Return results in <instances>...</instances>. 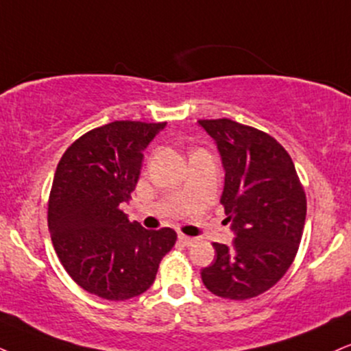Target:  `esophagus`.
<instances>
[{
    "label": "esophagus",
    "instance_id": "esophagus-1",
    "mask_svg": "<svg viewBox=\"0 0 351 351\" xmlns=\"http://www.w3.org/2000/svg\"><path fill=\"white\" fill-rule=\"evenodd\" d=\"M179 241L182 242L184 245H187V247H189V245L195 244L197 239H195V237H189V236H185V234H179Z\"/></svg>",
    "mask_w": 351,
    "mask_h": 351
}]
</instances>
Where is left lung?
Returning a JSON list of instances; mask_svg holds the SVG:
<instances>
[{
  "instance_id": "1",
  "label": "left lung",
  "mask_w": 351,
  "mask_h": 351,
  "mask_svg": "<svg viewBox=\"0 0 351 351\" xmlns=\"http://www.w3.org/2000/svg\"><path fill=\"white\" fill-rule=\"evenodd\" d=\"M221 154V205L236 239L213 242L216 258L203 285L226 300L255 298L295 261L306 219V193L288 151L268 133L229 119L198 120Z\"/></svg>"
}]
</instances>
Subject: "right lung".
I'll return each mask as SVG.
<instances>
[{"instance_id": "add662e5", "label": "right lung", "mask_w": 351, "mask_h": 351, "mask_svg": "<svg viewBox=\"0 0 351 351\" xmlns=\"http://www.w3.org/2000/svg\"><path fill=\"white\" fill-rule=\"evenodd\" d=\"M164 127L115 120L73 141L56 166L47 215L51 242L68 275L90 295H143L174 247V229L148 231L120 208L136 187L143 151Z\"/></svg>"}]
</instances>
